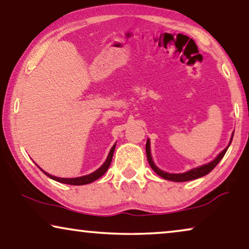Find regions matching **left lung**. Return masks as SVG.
<instances>
[{"mask_svg":"<svg viewBox=\"0 0 249 249\" xmlns=\"http://www.w3.org/2000/svg\"><path fill=\"white\" fill-rule=\"evenodd\" d=\"M232 138H233V135L231 136L230 143H231V141H232ZM230 143H229V145H230ZM229 145L227 146V148L223 150V151L220 153V155L216 157L214 160L211 161V162L203 164V166L198 167V168H194V169H192V170L187 171V173H184V174H168V173H164V171H162V170H160L159 168L157 167L152 161L151 153H150V141H149V140L146 141L145 151H146V158H148L150 166H151L152 169L155 170V173L158 174L160 177H162L163 179L171 180V181H187V180L197 179V178H199V177H203V176H205V175H208L210 171H211L213 168H214L216 164L219 163V161L223 158V156L226 155V152H227V150H228Z\"/></svg>","mask_w":249,"mask_h":249,"instance_id":"left-lung-1","label":"left lung"}]
</instances>
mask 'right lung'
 I'll return each mask as SVG.
<instances>
[{"label":"right lung","mask_w":249,"mask_h":249,"mask_svg":"<svg viewBox=\"0 0 249 249\" xmlns=\"http://www.w3.org/2000/svg\"><path fill=\"white\" fill-rule=\"evenodd\" d=\"M115 144L113 148L110 149V152L109 155L107 157V160L105 161V163L101 166L99 169H97L94 173L90 174V175H87V176H82V177H76V178H58V177H55V176H52V175L45 173V175H47L48 177L52 178V179H54L56 181H58V183H63V184H69V185H86V184H90L92 183V181L97 180L98 178H100L103 175L106 173L108 167L110 166V162H111V159H113V155H114V150H115Z\"/></svg>","instance_id":"right-lung-1"}]
</instances>
